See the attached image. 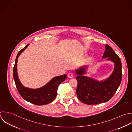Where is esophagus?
<instances>
[{
    "label": "esophagus",
    "instance_id": "1",
    "mask_svg": "<svg viewBox=\"0 0 132 132\" xmlns=\"http://www.w3.org/2000/svg\"><path fill=\"white\" fill-rule=\"evenodd\" d=\"M67 76H68V77L69 78H72L73 77V73H71V72H69L67 74Z\"/></svg>",
    "mask_w": 132,
    "mask_h": 132
}]
</instances>
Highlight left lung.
Here are the masks:
<instances>
[{"instance_id":"obj_1","label":"left lung","mask_w":132,"mask_h":132,"mask_svg":"<svg viewBox=\"0 0 132 132\" xmlns=\"http://www.w3.org/2000/svg\"><path fill=\"white\" fill-rule=\"evenodd\" d=\"M102 58H106V60L115 64L113 73L104 81H99L83 76L86 73V66L76 70L78 75L76 77L78 82L76 91L77 97L85 104L94 105L109 101L120 85L122 74V64L119 57L109 45H106Z\"/></svg>"}]
</instances>
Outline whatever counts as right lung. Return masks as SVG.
<instances>
[{
  "label": "right lung",
  "instance_id": "right-lung-1",
  "mask_svg": "<svg viewBox=\"0 0 132 132\" xmlns=\"http://www.w3.org/2000/svg\"><path fill=\"white\" fill-rule=\"evenodd\" d=\"M29 46L28 44L18 53L13 68V77L17 90L27 101L37 105H43L52 102L56 97L58 86L67 78V75L57 76L52 79L47 84L37 89H31L23 86L20 82L17 72V60L22 51Z\"/></svg>",
  "mask_w": 132,
  "mask_h": 132
}]
</instances>
